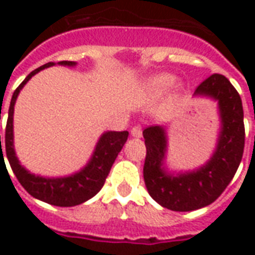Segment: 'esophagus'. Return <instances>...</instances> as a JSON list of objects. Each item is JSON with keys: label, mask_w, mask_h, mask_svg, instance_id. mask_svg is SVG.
Wrapping results in <instances>:
<instances>
[{"label": "esophagus", "mask_w": 255, "mask_h": 255, "mask_svg": "<svg viewBox=\"0 0 255 255\" xmlns=\"http://www.w3.org/2000/svg\"><path fill=\"white\" fill-rule=\"evenodd\" d=\"M131 135L133 138H142V127L140 126H135L131 128Z\"/></svg>", "instance_id": "1"}]
</instances>
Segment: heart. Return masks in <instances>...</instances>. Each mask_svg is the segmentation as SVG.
<instances>
[{
	"label": "heart",
	"mask_w": 255,
	"mask_h": 255,
	"mask_svg": "<svg viewBox=\"0 0 255 255\" xmlns=\"http://www.w3.org/2000/svg\"><path fill=\"white\" fill-rule=\"evenodd\" d=\"M172 76L169 75H161V76H157L151 80V83H150V87L153 90H164L165 87H168L169 84L172 83Z\"/></svg>",
	"instance_id": "obj_1"
}]
</instances>
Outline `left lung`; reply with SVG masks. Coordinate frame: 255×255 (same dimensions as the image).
<instances>
[{
    "label": "left lung",
    "mask_w": 255,
    "mask_h": 255,
    "mask_svg": "<svg viewBox=\"0 0 255 255\" xmlns=\"http://www.w3.org/2000/svg\"><path fill=\"white\" fill-rule=\"evenodd\" d=\"M194 95L219 102L221 129L217 147L205 165L191 172H168L164 166L168 143L165 129L150 126L143 131L146 188L155 202L175 212L197 210L213 203L235 176L245 149L243 106L241 95L230 80L213 73L198 86Z\"/></svg>",
    "instance_id": "8db88e82"
}]
</instances>
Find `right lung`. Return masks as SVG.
<instances>
[{
    "label": "right lung",
    "instance_id": "right-lung-1",
    "mask_svg": "<svg viewBox=\"0 0 255 255\" xmlns=\"http://www.w3.org/2000/svg\"><path fill=\"white\" fill-rule=\"evenodd\" d=\"M60 65H68L73 67L76 65L75 61H60ZM54 65V63H47L42 67L36 68L35 71L27 76L21 82L17 89L14 90L12 100H10V106L8 112V122H6V128H5V151L8 157L9 165L12 171L17 177L20 184L24 187V190L30 195H32L39 201L50 203L54 206H76L80 203L89 201L100 191L106 177L111 172V168L113 162L116 160L117 154L122 151L123 146L127 142L128 132L127 131H108V132L101 135L98 143L95 146V150L89 164L80 169L76 173L71 176L65 177H42L36 176L34 173L25 169L24 166L20 165L19 160L16 157L13 149V109L16 104V98L19 95L20 90L24 87V84L30 80L35 73H38L45 68H49ZM1 113V111H0ZM0 150H1V160L3 158L2 147H1V135H0Z\"/></svg>",
    "mask_w": 255,
    "mask_h": 255
}]
</instances>
